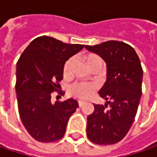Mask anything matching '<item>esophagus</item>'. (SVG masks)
Wrapping results in <instances>:
<instances>
[{
    "label": "esophagus",
    "mask_w": 157,
    "mask_h": 157,
    "mask_svg": "<svg viewBox=\"0 0 157 157\" xmlns=\"http://www.w3.org/2000/svg\"><path fill=\"white\" fill-rule=\"evenodd\" d=\"M84 105V102H82V101H78V105L81 107V106H82Z\"/></svg>",
    "instance_id": "1"
}]
</instances>
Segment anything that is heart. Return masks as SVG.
I'll list each match as a JSON object with an SVG mask.
<instances>
[{"instance_id": "b5f03b06", "label": "heart", "mask_w": 157, "mask_h": 157, "mask_svg": "<svg viewBox=\"0 0 157 157\" xmlns=\"http://www.w3.org/2000/svg\"><path fill=\"white\" fill-rule=\"evenodd\" d=\"M82 60L91 71H93L94 69H96V68L101 69L103 66L102 59L94 53H88V54L83 55ZM74 62L75 61L73 58H70L65 62L63 68V75L65 77L70 76L71 72H72V68L74 65ZM95 89H96V87L93 83L75 82L68 88V94L71 96L75 97V98L87 99L95 92Z\"/></svg>"}]
</instances>
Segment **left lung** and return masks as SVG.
I'll return each instance as SVG.
<instances>
[{
    "label": "left lung",
    "instance_id": "8db88e82",
    "mask_svg": "<svg viewBox=\"0 0 157 157\" xmlns=\"http://www.w3.org/2000/svg\"><path fill=\"white\" fill-rule=\"evenodd\" d=\"M106 63V81L98 94L105 105H94L87 117L86 135L97 144L121 141L131 128L142 95L143 69L135 49L122 42L108 41L85 45Z\"/></svg>",
    "mask_w": 157,
    "mask_h": 157
}]
</instances>
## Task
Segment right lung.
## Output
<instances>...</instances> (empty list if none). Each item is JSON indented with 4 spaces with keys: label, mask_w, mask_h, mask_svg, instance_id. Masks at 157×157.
I'll return each instance as SVG.
<instances>
[{
    "label": "right lung",
    "mask_w": 157,
    "mask_h": 157,
    "mask_svg": "<svg viewBox=\"0 0 157 157\" xmlns=\"http://www.w3.org/2000/svg\"><path fill=\"white\" fill-rule=\"evenodd\" d=\"M83 46L41 36L20 56L16 65L18 110L22 124L35 140L51 143L64 136L68 120L78 103L69 98L52 104L51 94L60 86L65 62Z\"/></svg>",
    "instance_id": "right-lung-1"
}]
</instances>
